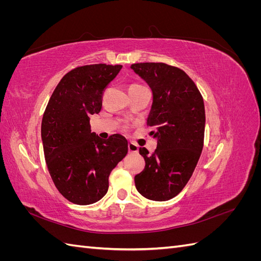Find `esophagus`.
Returning a JSON list of instances; mask_svg holds the SVG:
<instances>
[{"instance_id": "1", "label": "esophagus", "mask_w": 261, "mask_h": 261, "mask_svg": "<svg viewBox=\"0 0 261 261\" xmlns=\"http://www.w3.org/2000/svg\"><path fill=\"white\" fill-rule=\"evenodd\" d=\"M138 145H136V144H134V143H129L128 144V150H129V152H135V153H137L138 152Z\"/></svg>"}]
</instances>
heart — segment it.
I'll return each mask as SVG.
<instances>
[{"label":"heart","instance_id":"heart-1","mask_svg":"<svg viewBox=\"0 0 261 261\" xmlns=\"http://www.w3.org/2000/svg\"><path fill=\"white\" fill-rule=\"evenodd\" d=\"M132 86H137V85H132ZM132 86H130V87H132Z\"/></svg>","mask_w":261,"mask_h":261}]
</instances>
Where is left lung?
Here are the masks:
<instances>
[{"instance_id":"left-lung-1","label":"left lung","mask_w":261,"mask_h":261,"mask_svg":"<svg viewBox=\"0 0 261 261\" xmlns=\"http://www.w3.org/2000/svg\"><path fill=\"white\" fill-rule=\"evenodd\" d=\"M130 68L149 85L153 101L147 125L158 139L154 152L139 148L146 165L135 176L139 194L165 201L178 195L192 177L203 147L204 105L184 70L165 63H136Z\"/></svg>"}]
</instances>
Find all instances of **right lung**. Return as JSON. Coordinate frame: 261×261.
Returning <instances> with one entry per match:
<instances>
[{
	"instance_id": "1",
	"label": "right lung",
	"mask_w": 261,
	"mask_h": 261,
	"mask_svg": "<svg viewBox=\"0 0 261 261\" xmlns=\"http://www.w3.org/2000/svg\"><path fill=\"white\" fill-rule=\"evenodd\" d=\"M122 65L78 66L62 78L43 113L41 137L53 183L65 198L90 204L103 197L110 173L127 154V140L91 133L89 116L99 113L102 94Z\"/></svg>"
}]
</instances>
